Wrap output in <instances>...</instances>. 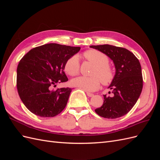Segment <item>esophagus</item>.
<instances>
[{
  "instance_id": "obj_1",
  "label": "esophagus",
  "mask_w": 160,
  "mask_h": 160,
  "mask_svg": "<svg viewBox=\"0 0 160 160\" xmlns=\"http://www.w3.org/2000/svg\"><path fill=\"white\" fill-rule=\"evenodd\" d=\"M87 95L89 96V97H93L94 95L93 93H91L89 92H87Z\"/></svg>"
}]
</instances>
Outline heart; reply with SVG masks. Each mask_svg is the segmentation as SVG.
Masks as SVG:
<instances>
[{
  "instance_id": "b5f03b06",
  "label": "heart",
  "mask_w": 160,
  "mask_h": 160,
  "mask_svg": "<svg viewBox=\"0 0 160 160\" xmlns=\"http://www.w3.org/2000/svg\"><path fill=\"white\" fill-rule=\"evenodd\" d=\"M84 57L95 65L91 75L93 77H79L72 79L71 85L85 91H94L100 86V80L103 85H108L114 78V71L109 66V58L104 53L96 50H89L84 53ZM79 57L73 55L67 61L65 71L70 76H75L79 72Z\"/></svg>"
}]
</instances>
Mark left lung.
<instances>
[{"label":"left lung","mask_w":160,"mask_h":160,"mask_svg":"<svg viewBox=\"0 0 160 160\" xmlns=\"http://www.w3.org/2000/svg\"><path fill=\"white\" fill-rule=\"evenodd\" d=\"M90 47L108 56L115 67L114 78L108 88L112 90V95H103V104L95 111L104 118L122 117L132 109L142 93L143 77L140 62L133 53L125 48L110 45Z\"/></svg>","instance_id":"obj_1"}]
</instances>
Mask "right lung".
<instances>
[{
    "label": "right lung",
    "mask_w": 160,
    "mask_h": 160,
    "mask_svg": "<svg viewBox=\"0 0 160 160\" xmlns=\"http://www.w3.org/2000/svg\"><path fill=\"white\" fill-rule=\"evenodd\" d=\"M79 47L49 43L28 51L19 62L17 87L19 97L31 112L42 118L59 114L66 107L71 89H52L57 83L68 81L65 65L78 52Z\"/></svg>",
    "instance_id": "add662e5"
}]
</instances>
